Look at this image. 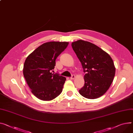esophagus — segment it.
<instances>
[{
    "label": "esophagus",
    "mask_w": 133,
    "mask_h": 133,
    "mask_svg": "<svg viewBox=\"0 0 133 133\" xmlns=\"http://www.w3.org/2000/svg\"><path fill=\"white\" fill-rule=\"evenodd\" d=\"M75 77H76L75 75H72V76H71V77H70V79H74L75 78Z\"/></svg>",
    "instance_id": "1"
}]
</instances>
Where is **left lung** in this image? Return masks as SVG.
Here are the masks:
<instances>
[{
    "label": "left lung",
    "mask_w": 133,
    "mask_h": 133,
    "mask_svg": "<svg viewBox=\"0 0 133 133\" xmlns=\"http://www.w3.org/2000/svg\"><path fill=\"white\" fill-rule=\"evenodd\" d=\"M71 46L85 73V85L79 90L80 94L88 99L104 95L115 75L113 60L103 50L86 41L79 40Z\"/></svg>",
    "instance_id": "8db88e82"
}]
</instances>
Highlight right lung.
<instances>
[{"instance_id":"right-lung-1","label":"right lung","mask_w":133,"mask_h":133,"mask_svg":"<svg viewBox=\"0 0 133 133\" xmlns=\"http://www.w3.org/2000/svg\"><path fill=\"white\" fill-rule=\"evenodd\" d=\"M69 43L51 42L36 48L26 58L23 75L32 93L43 101L54 99L62 93L66 80L58 74H52L55 60Z\"/></svg>"}]
</instances>
